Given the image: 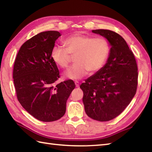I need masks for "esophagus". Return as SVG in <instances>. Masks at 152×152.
Returning <instances> with one entry per match:
<instances>
[{"instance_id": "34e87169", "label": "esophagus", "mask_w": 152, "mask_h": 152, "mask_svg": "<svg viewBox=\"0 0 152 152\" xmlns=\"http://www.w3.org/2000/svg\"><path fill=\"white\" fill-rule=\"evenodd\" d=\"M75 85L76 88H78L79 87V82L78 81H75Z\"/></svg>"}]
</instances>
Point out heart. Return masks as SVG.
I'll list each match as a JSON object with an SVG mask.
<instances>
[{"mask_svg": "<svg viewBox=\"0 0 152 152\" xmlns=\"http://www.w3.org/2000/svg\"><path fill=\"white\" fill-rule=\"evenodd\" d=\"M64 46H56L51 51V58L57 65L67 68L71 56L76 63L64 72L71 80H79L89 71L95 73L104 65L110 53V43L104 38H94L83 34H74L63 42Z\"/></svg>", "mask_w": 152, "mask_h": 152, "instance_id": "heart-1", "label": "heart"}]
</instances>
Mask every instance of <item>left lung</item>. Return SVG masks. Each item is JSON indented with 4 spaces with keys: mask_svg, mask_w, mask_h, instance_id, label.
I'll list each match as a JSON object with an SVG mask.
<instances>
[{
    "mask_svg": "<svg viewBox=\"0 0 152 152\" xmlns=\"http://www.w3.org/2000/svg\"><path fill=\"white\" fill-rule=\"evenodd\" d=\"M107 40L110 50L106 63L80 88L86 114L99 121H107L124 110L136 94L138 69L133 53L125 40L114 31L93 30Z\"/></svg>",
    "mask_w": 152,
    "mask_h": 152,
    "instance_id": "obj_1",
    "label": "left lung"
}]
</instances>
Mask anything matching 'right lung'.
<instances>
[{
    "label": "right lung",
    "instance_id": "right-lung-1",
    "mask_svg": "<svg viewBox=\"0 0 152 152\" xmlns=\"http://www.w3.org/2000/svg\"><path fill=\"white\" fill-rule=\"evenodd\" d=\"M59 32H42L25 42L15 58L13 78L19 102L28 113L44 122L56 121L66 112L75 83L71 80L56 84L59 72L51 51Z\"/></svg>",
    "mask_w": 152,
    "mask_h": 152
}]
</instances>
